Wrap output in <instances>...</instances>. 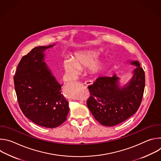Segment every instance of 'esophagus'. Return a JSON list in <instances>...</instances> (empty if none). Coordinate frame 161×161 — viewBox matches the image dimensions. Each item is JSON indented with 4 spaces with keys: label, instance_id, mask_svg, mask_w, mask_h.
<instances>
[{
    "label": "esophagus",
    "instance_id": "1",
    "mask_svg": "<svg viewBox=\"0 0 161 161\" xmlns=\"http://www.w3.org/2000/svg\"><path fill=\"white\" fill-rule=\"evenodd\" d=\"M85 85L88 86V85H92L93 83V81L92 80H86L85 81Z\"/></svg>",
    "mask_w": 161,
    "mask_h": 161
}]
</instances>
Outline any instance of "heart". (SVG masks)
<instances>
[{"label":"heart","instance_id":"1","mask_svg":"<svg viewBox=\"0 0 161 161\" xmlns=\"http://www.w3.org/2000/svg\"><path fill=\"white\" fill-rule=\"evenodd\" d=\"M99 54L96 52H89L76 55L73 61L71 60H65L63 66L65 72L71 75H77L81 67H88L92 65L97 59ZM99 67V64L94 66V69Z\"/></svg>","mask_w":161,"mask_h":161}]
</instances>
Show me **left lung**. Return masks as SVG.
Masks as SVG:
<instances>
[{
	"mask_svg": "<svg viewBox=\"0 0 161 161\" xmlns=\"http://www.w3.org/2000/svg\"><path fill=\"white\" fill-rule=\"evenodd\" d=\"M136 65L130 81L122 87L119 78L99 77L88 86L90 96L87 106L94 117L101 125L114 126L128 119L138 109L143 99L145 75L138 61H131Z\"/></svg>",
	"mask_w": 161,
	"mask_h": 161,
	"instance_id": "8db88e82",
	"label": "left lung"
}]
</instances>
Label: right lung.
<instances>
[{
    "label": "right lung",
    "mask_w": 161,
    "mask_h": 161,
    "mask_svg": "<svg viewBox=\"0 0 161 161\" xmlns=\"http://www.w3.org/2000/svg\"><path fill=\"white\" fill-rule=\"evenodd\" d=\"M54 44L37 47L19 62L14 83L18 102L24 115L36 124L55 128L66 120L69 103L59 84L44 62V52Z\"/></svg>",
    "instance_id": "1"
}]
</instances>
